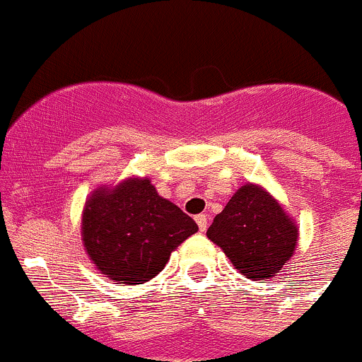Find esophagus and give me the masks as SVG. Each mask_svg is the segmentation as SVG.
Here are the masks:
<instances>
[{"label":"esophagus","mask_w":362,"mask_h":362,"mask_svg":"<svg viewBox=\"0 0 362 362\" xmlns=\"http://www.w3.org/2000/svg\"><path fill=\"white\" fill-rule=\"evenodd\" d=\"M195 221H197V225H199V230L200 232H206V228H207V214H197Z\"/></svg>","instance_id":"esophagus-1"}]
</instances>
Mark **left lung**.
Listing matches in <instances>:
<instances>
[{
	"instance_id": "left-lung-1",
	"label": "left lung",
	"mask_w": 362,
	"mask_h": 362,
	"mask_svg": "<svg viewBox=\"0 0 362 362\" xmlns=\"http://www.w3.org/2000/svg\"><path fill=\"white\" fill-rule=\"evenodd\" d=\"M207 238L223 250L239 273L250 280H267L294 253L298 228L266 189L246 185L214 216Z\"/></svg>"
}]
</instances>
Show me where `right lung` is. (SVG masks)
Segmentation results:
<instances>
[{
    "instance_id": "right-lung-1",
    "label": "right lung",
    "mask_w": 362,
    "mask_h": 362,
    "mask_svg": "<svg viewBox=\"0 0 362 362\" xmlns=\"http://www.w3.org/2000/svg\"><path fill=\"white\" fill-rule=\"evenodd\" d=\"M199 230L149 180H128L88 200L82 239L89 257L110 280L141 285L165 267L170 253Z\"/></svg>"
}]
</instances>
